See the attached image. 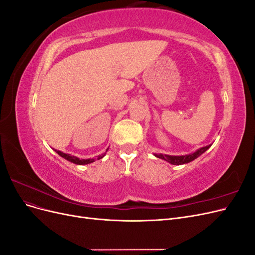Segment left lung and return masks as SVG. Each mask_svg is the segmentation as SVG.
Here are the masks:
<instances>
[{
  "label": "left lung",
  "instance_id": "8db88e82",
  "mask_svg": "<svg viewBox=\"0 0 255 255\" xmlns=\"http://www.w3.org/2000/svg\"><path fill=\"white\" fill-rule=\"evenodd\" d=\"M212 144H208L206 146H203V148H200L198 149L196 152L194 153H190L187 154V155H179V156H175V155H167V154H154L156 157L161 158V159H165L168 163H170L172 165H183V164H187L190 163L194 159H196L197 157H199L201 155L202 153H204L207 149H210V146Z\"/></svg>",
  "mask_w": 255,
  "mask_h": 255
}]
</instances>
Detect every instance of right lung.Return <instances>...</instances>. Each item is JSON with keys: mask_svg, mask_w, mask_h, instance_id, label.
<instances>
[{"mask_svg": "<svg viewBox=\"0 0 255 255\" xmlns=\"http://www.w3.org/2000/svg\"><path fill=\"white\" fill-rule=\"evenodd\" d=\"M107 150H109V149H107ZM107 150H106V152H107ZM55 151H56V153L58 154V155H60L61 157H64L65 159H67V160H69V161H71V163L76 164V165H87V164H90V163H94V161H95V159H94V158L80 159V158H78L76 156L70 155V154H66V153L61 152V151H58V150H55ZM105 154H106V153L102 154V155H99V156H98V159L104 157Z\"/></svg>", "mask_w": 255, "mask_h": 255, "instance_id": "right-lung-1", "label": "right lung"}]
</instances>
